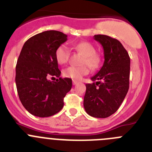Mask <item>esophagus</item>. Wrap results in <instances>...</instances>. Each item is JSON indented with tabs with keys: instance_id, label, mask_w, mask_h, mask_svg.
<instances>
[{
	"instance_id": "34e87169",
	"label": "esophagus",
	"mask_w": 152,
	"mask_h": 152,
	"mask_svg": "<svg viewBox=\"0 0 152 152\" xmlns=\"http://www.w3.org/2000/svg\"><path fill=\"white\" fill-rule=\"evenodd\" d=\"M72 82H73L74 85H75V84H77V80H72Z\"/></svg>"
}]
</instances>
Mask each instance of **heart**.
<instances>
[{"mask_svg": "<svg viewBox=\"0 0 152 152\" xmlns=\"http://www.w3.org/2000/svg\"><path fill=\"white\" fill-rule=\"evenodd\" d=\"M75 50L84 56L81 60V64H86L91 69H96L100 63V56L96 53L95 48L88 42H80L75 46ZM56 61L59 64H64L69 58V50L65 45H61L57 48L55 53ZM89 73V68L84 64L82 66H69L63 70V76L73 80H80L82 77Z\"/></svg>", "mask_w": 152, "mask_h": 152, "instance_id": "obj_1", "label": "heart"}]
</instances>
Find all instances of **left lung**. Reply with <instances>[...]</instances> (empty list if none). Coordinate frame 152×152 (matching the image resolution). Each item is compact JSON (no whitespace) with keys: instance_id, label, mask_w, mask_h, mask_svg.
<instances>
[{"instance_id":"obj_1","label":"left lung","mask_w":152,"mask_h":152,"mask_svg":"<svg viewBox=\"0 0 152 152\" xmlns=\"http://www.w3.org/2000/svg\"><path fill=\"white\" fill-rule=\"evenodd\" d=\"M103 49L104 62L86 84L84 107L95 118H107L116 112L129 88L130 58L119 40L106 35H95Z\"/></svg>"}]
</instances>
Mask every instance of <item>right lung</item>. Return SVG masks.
<instances>
[{"instance_id":"add662e5","label":"right lung","mask_w":152,"mask_h":152,"mask_svg":"<svg viewBox=\"0 0 152 152\" xmlns=\"http://www.w3.org/2000/svg\"><path fill=\"white\" fill-rule=\"evenodd\" d=\"M66 41L67 35L49 30L32 36L23 46L15 81L23 106L33 116L49 117L59 112L64 107V97L72 89V79L60 77L55 57L58 47ZM52 76L60 79L49 80Z\"/></svg>"}]
</instances>
